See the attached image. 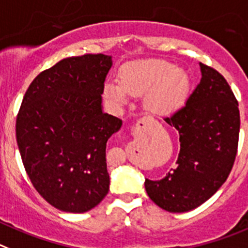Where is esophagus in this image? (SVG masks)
<instances>
[{"mask_svg":"<svg viewBox=\"0 0 248 248\" xmlns=\"http://www.w3.org/2000/svg\"><path fill=\"white\" fill-rule=\"evenodd\" d=\"M149 122H152V121H150V120H148V119H142L140 121V124H143L145 126V124H149Z\"/></svg>","mask_w":248,"mask_h":248,"instance_id":"34e87169","label":"esophagus"}]
</instances>
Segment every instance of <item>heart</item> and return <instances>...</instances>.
Returning a JSON list of instances; mask_svg holds the SVG:
<instances>
[{
    "label": "heart",
    "mask_w": 248,
    "mask_h": 248,
    "mask_svg": "<svg viewBox=\"0 0 248 248\" xmlns=\"http://www.w3.org/2000/svg\"><path fill=\"white\" fill-rule=\"evenodd\" d=\"M191 79L187 71L166 60H140L122 67L119 83L106 82L104 96L111 105L122 108L128 95L143 96V106L152 115L177 110L188 95Z\"/></svg>",
    "instance_id": "b5f03b06"
}]
</instances>
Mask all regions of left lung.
Segmentation results:
<instances>
[{
  "label": "left lung",
  "mask_w": 248,
  "mask_h": 248,
  "mask_svg": "<svg viewBox=\"0 0 248 248\" xmlns=\"http://www.w3.org/2000/svg\"><path fill=\"white\" fill-rule=\"evenodd\" d=\"M200 84L165 121L179 131L175 169L160 180L145 179L150 200L170 213H185L209 200L226 181L240 132L239 104L225 78L201 63Z\"/></svg>",
  "instance_id": "obj_1"
}]
</instances>
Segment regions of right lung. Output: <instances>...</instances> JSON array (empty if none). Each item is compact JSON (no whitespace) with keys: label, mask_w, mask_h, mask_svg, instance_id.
<instances>
[{"label":"right lung","mask_w":248,"mask_h":248,"mask_svg":"<svg viewBox=\"0 0 248 248\" xmlns=\"http://www.w3.org/2000/svg\"><path fill=\"white\" fill-rule=\"evenodd\" d=\"M108 55L67 57L31 82L16 124L30 181L52 207L85 213L110 186L106 143L122 121L103 111Z\"/></svg>","instance_id":"add662e5"}]
</instances>
